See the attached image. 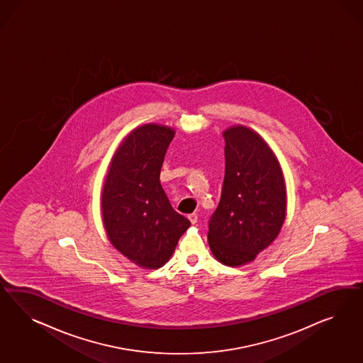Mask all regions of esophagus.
<instances>
[{"label":"esophagus","mask_w":363,"mask_h":363,"mask_svg":"<svg viewBox=\"0 0 363 363\" xmlns=\"http://www.w3.org/2000/svg\"><path fill=\"white\" fill-rule=\"evenodd\" d=\"M189 220H190V222L194 225V223H197L198 220V214H196V213H191V214H189Z\"/></svg>","instance_id":"34e87169"}]
</instances>
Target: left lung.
<instances>
[{
    "label": "left lung",
    "mask_w": 363,
    "mask_h": 363,
    "mask_svg": "<svg viewBox=\"0 0 363 363\" xmlns=\"http://www.w3.org/2000/svg\"><path fill=\"white\" fill-rule=\"evenodd\" d=\"M225 138V179L218 208L209 220V246L226 266L255 259L286 217V186L273 150L246 126H231Z\"/></svg>",
    "instance_id": "left-lung-1"
}]
</instances>
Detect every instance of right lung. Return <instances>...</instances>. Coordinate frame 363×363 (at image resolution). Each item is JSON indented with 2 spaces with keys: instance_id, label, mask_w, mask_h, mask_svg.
<instances>
[{
  "instance_id": "right-lung-1",
  "label": "right lung",
  "mask_w": 363,
  "mask_h": 363,
  "mask_svg": "<svg viewBox=\"0 0 363 363\" xmlns=\"http://www.w3.org/2000/svg\"><path fill=\"white\" fill-rule=\"evenodd\" d=\"M174 134L155 123L133 130L113 155L102 190V217L110 242L147 269L165 264L190 226V220L173 209L160 182Z\"/></svg>"
}]
</instances>
